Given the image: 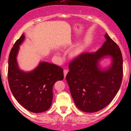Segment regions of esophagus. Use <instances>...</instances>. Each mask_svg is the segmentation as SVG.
Instances as JSON below:
<instances>
[{
    "mask_svg": "<svg viewBox=\"0 0 131 131\" xmlns=\"http://www.w3.org/2000/svg\"><path fill=\"white\" fill-rule=\"evenodd\" d=\"M68 70H63V73H64V77H66L67 76V73H68Z\"/></svg>",
    "mask_w": 131,
    "mask_h": 131,
    "instance_id": "esophagus-1",
    "label": "esophagus"
}]
</instances>
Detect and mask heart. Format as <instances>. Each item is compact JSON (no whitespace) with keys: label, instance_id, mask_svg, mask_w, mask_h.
<instances>
[{"label":"heart","instance_id":"obj_1","mask_svg":"<svg viewBox=\"0 0 131 131\" xmlns=\"http://www.w3.org/2000/svg\"><path fill=\"white\" fill-rule=\"evenodd\" d=\"M84 47H85V46H84V45H82V46H79V47H77V48L76 49L73 51V56H74V57H77V56H80V55L82 54V52H83V51H84ZM55 54H56L57 56H60L61 55L60 52H58V51H56Z\"/></svg>","mask_w":131,"mask_h":131}]
</instances>
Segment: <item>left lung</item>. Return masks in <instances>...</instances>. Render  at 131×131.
I'll return each mask as SVG.
<instances>
[{
  "label": "left lung",
  "instance_id": "8db88e82",
  "mask_svg": "<svg viewBox=\"0 0 131 131\" xmlns=\"http://www.w3.org/2000/svg\"><path fill=\"white\" fill-rule=\"evenodd\" d=\"M95 52L83 53L69 64L66 80L75 105L88 113L98 112L112 101L121 87L122 56L119 47L108 36ZM110 58L111 64L103 68L100 62Z\"/></svg>",
  "mask_w": 131,
  "mask_h": 131
}]
</instances>
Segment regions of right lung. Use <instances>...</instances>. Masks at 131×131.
Here are the masks:
<instances>
[{"label": "right lung", "instance_id": "1", "mask_svg": "<svg viewBox=\"0 0 131 131\" xmlns=\"http://www.w3.org/2000/svg\"><path fill=\"white\" fill-rule=\"evenodd\" d=\"M24 34L11 49L8 60V80L13 96L25 108L33 113L47 111L51 106L52 88L58 80L64 79L61 67L46 61L39 62L32 70L25 72L18 65L17 56Z\"/></svg>", "mask_w": 131, "mask_h": 131}]
</instances>
